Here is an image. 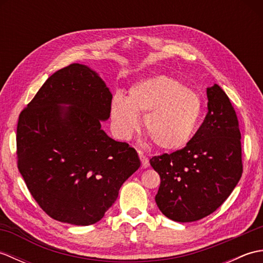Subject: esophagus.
<instances>
[{
  "label": "esophagus",
  "mask_w": 263,
  "mask_h": 263,
  "mask_svg": "<svg viewBox=\"0 0 263 263\" xmlns=\"http://www.w3.org/2000/svg\"><path fill=\"white\" fill-rule=\"evenodd\" d=\"M139 157H140L141 160V165H142V168H147L149 167V159L144 156L142 153H139Z\"/></svg>",
  "instance_id": "34e87169"
}]
</instances>
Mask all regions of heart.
Returning a JSON list of instances; mask_svg holds the SVG:
<instances>
[{
  "instance_id": "obj_1",
  "label": "heart",
  "mask_w": 263,
  "mask_h": 263,
  "mask_svg": "<svg viewBox=\"0 0 263 263\" xmlns=\"http://www.w3.org/2000/svg\"><path fill=\"white\" fill-rule=\"evenodd\" d=\"M144 115V133L161 150L185 147L197 131L202 115L198 93L167 76L136 82L127 98L116 95L110 104V120L121 138H130Z\"/></svg>"
}]
</instances>
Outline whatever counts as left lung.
<instances>
[{"label":"left lung","mask_w":263,"mask_h":263,"mask_svg":"<svg viewBox=\"0 0 263 263\" xmlns=\"http://www.w3.org/2000/svg\"><path fill=\"white\" fill-rule=\"evenodd\" d=\"M206 97L208 113L186 146L150 159L160 176L156 203L167 218L178 222L212 214L242 176L241 132L235 110L218 85L206 88Z\"/></svg>","instance_id":"obj_1"}]
</instances>
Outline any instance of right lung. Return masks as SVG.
Masks as SVG:
<instances>
[{"instance_id": "right-lung-1", "label": "right lung", "mask_w": 263, "mask_h": 263, "mask_svg": "<svg viewBox=\"0 0 263 263\" xmlns=\"http://www.w3.org/2000/svg\"><path fill=\"white\" fill-rule=\"evenodd\" d=\"M111 98L97 72L74 63L49 77L21 111L18 168L55 220L78 226L99 221L140 167L136 150L102 128Z\"/></svg>"}]
</instances>
